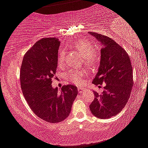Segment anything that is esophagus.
I'll return each mask as SVG.
<instances>
[{"label":"esophagus","instance_id":"obj_1","mask_svg":"<svg viewBox=\"0 0 148 148\" xmlns=\"http://www.w3.org/2000/svg\"><path fill=\"white\" fill-rule=\"evenodd\" d=\"M84 88H81V87H78V92H79V93H81L83 91H84Z\"/></svg>","mask_w":148,"mask_h":148}]
</instances>
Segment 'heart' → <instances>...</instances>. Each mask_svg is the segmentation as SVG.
<instances>
[{"mask_svg":"<svg viewBox=\"0 0 148 148\" xmlns=\"http://www.w3.org/2000/svg\"><path fill=\"white\" fill-rule=\"evenodd\" d=\"M73 46L84 57V62L86 64L89 66H94L98 62L99 56L94 51V47L92 43L88 40L84 38L79 39L73 44ZM64 57V51H60L58 55V63L60 65L62 64ZM84 75L85 74L84 72L80 71V70H74V71L70 72L68 74V79L73 84L77 86H81L83 84V78Z\"/></svg>","mask_w":148,"mask_h":148,"instance_id":"b5f03b06","label":"heart"}]
</instances>
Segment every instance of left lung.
Returning a JSON list of instances; mask_svg holds the SVG:
<instances>
[{"label":"left lung","mask_w":148,"mask_h":148,"mask_svg":"<svg viewBox=\"0 0 148 148\" xmlns=\"http://www.w3.org/2000/svg\"><path fill=\"white\" fill-rule=\"evenodd\" d=\"M90 34L102 46L100 64L93 84L106 85L101 94L94 91L89 108L94 116L110 119L119 113L129 100L134 82L132 66L127 52L113 39L92 32Z\"/></svg>","instance_id":"obj_1"}]
</instances>
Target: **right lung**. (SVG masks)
<instances>
[{
  "mask_svg": "<svg viewBox=\"0 0 148 148\" xmlns=\"http://www.w3.org/2000/svg\"><path fill=\"white\" fill-rule=\"evenodd\" d=\"M60 44L56 38L37 41L25 54L20 68L21 88L28 105L37 116L52 123L68 117L78 93L70 84L63 86L60 91L51 86Z\"/></svg>",
  "mask_w": 148,
  "mask_h": 148,
  "instance_id": "obj_1",
  "label": "right lung"
}]
</instances>
